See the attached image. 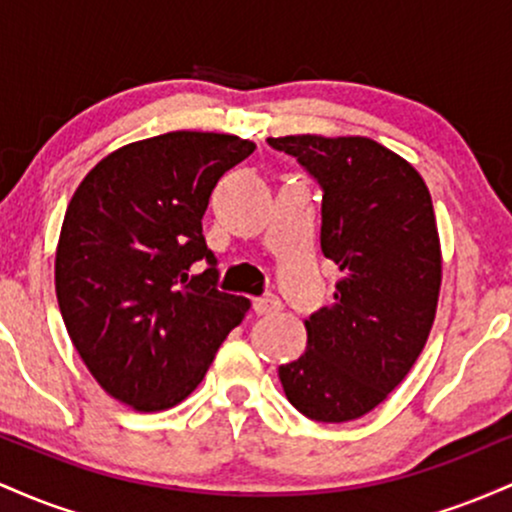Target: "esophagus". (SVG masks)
Returning <instances> with one entry per match:
<instances>
[{
  "mask_svg": "<svg viewBox=\"0 0 512 512\" xmlns=\"http://www.w3.org/2000/svg\"><path fill=\"white\" fill-rule=\"evenodd\" d=\"M276 310H281V301L276 296H262V298H255V313L257 315H269V313H276Z\"/></svg>",
  "mask_w": 512,
  "mask_h": 512,
  "instance_id": "1",
  "label": "esophagus"
}]
</instances>
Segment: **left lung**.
<instances>
[{
	"label": "left lung",
	"instance_id": "1",
	"mask_svg": "<svg viewBox=\"0 0 512 512\" xmlns=\"http://www.w3.org/2000/svg\"><path fill=\"white\" fill-rule=\"evenodd\" d=\"M322 187L320 248L342 272L332 308L305 320L308 346L279 366L286 397L322 424L383 404L436 320L443 255L419 170L368 137H269Z\"/></svg>",
	"mask_w": 512,
	"mask_h": 512
}]
</instances>
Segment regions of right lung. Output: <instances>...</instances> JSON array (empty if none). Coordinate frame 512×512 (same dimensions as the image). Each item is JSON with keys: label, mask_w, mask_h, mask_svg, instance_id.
I'll list each match as a JSON object with an SVG mask.
<instances>
[{"label": "right lung", "mask_w": 512, "mask_h": 512, "mask_svg": "<svg viewBox=\"0 0 512 512\" xmlns=\"http://www.w3.org/2000/svg\"><path fill=\"white\" fill-rule=\"evenodd\" d=\"M252 151L236 134H158L98 161L69 202L57 303L88 373L134 411L190 397L250 310V298L216 289L202 216L221 175ZM199 259L210 267L192 275Z\"/></svg>", "instance_id": "1"}]
</instances>
